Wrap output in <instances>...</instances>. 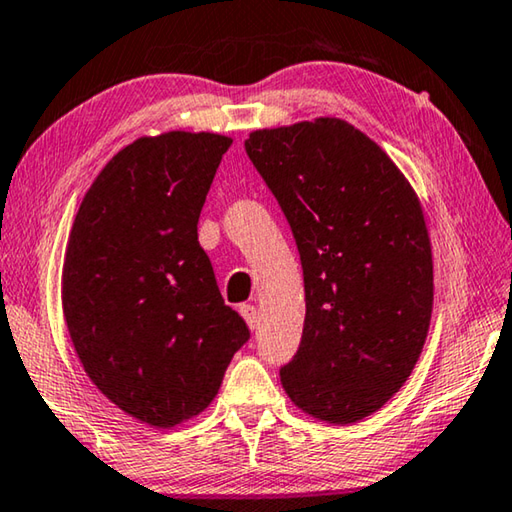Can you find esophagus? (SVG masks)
<instances>
[{
  "label": "esophagus",
  "mask_w": 512,
  "mask_h": 512,
  "mask_svg": "<svg viewBox=\"0 0 512 512\" xmlns=\"http://www.w3.org/2000/svg\"><path fill=\"white\" fill-rule=\"evenodd\" d=\"M241 314H243V319H246L248 328H250V330H257V326H259V312H257V307H255V305H243V307H241Z\"/></svg>",
  "instance_id": "34e87169"
}]
</instances>
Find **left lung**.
<instances>
[{
  "label": "left lung",
  "mask_w": 512,
  "mask_h": 512,
  "mask_svg": "<svg viewBox=\"0 0 512 512\" xmlns=\"http://www.w3.org/2000/svg\"><path fill=\"white\" fill-rule=\"evenodd\" d=\"M246 154L303 266V337L282 387L307 415L351 424L399 392L426 342L433 255L421 205L394 161L339 118L259 129Z\"/></svg>",
  "instance_id": "8db88e82"
}]
</instances>
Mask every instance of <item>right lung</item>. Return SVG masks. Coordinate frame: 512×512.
I'll return each mask as SVG.
<instances>
[{
  "instance_id": "obj_1",
  "label": "right lung",
  "mask_w": 512,
  "mask_h": 512,
  "mask_svg": "<svg viewBox=\"0 0 512 512\" xmlns=\"http://www.w3.org/2000/svg\"><path fill=\"white\" fill-rule=\"evenodd\" d=\"M232 139L168 132L113 157L81 202L63 264V316L97 389L168 428L207 408L250 339L225 305L198 218Z\"/></svg>"
}]
</instances>
